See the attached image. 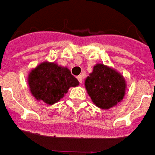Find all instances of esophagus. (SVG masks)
<instances>
[{
  "label": "esophagus",
  "instance_id": "esophagus-1",
  "mask_svg": "<svg viewBox=\"0 0 155 155\" xmlns=\"http://www.w3.org/2000/svg\"><path fill=\"white\" fill-rule=\"evenodd\" d=\"M77 79H78V81H79V82L81 84V83H82V80H83L82 75H79V76H77Z\"/></svg>",
  "mask_w": 155,
  "mask_h": 155
}]
</instances>
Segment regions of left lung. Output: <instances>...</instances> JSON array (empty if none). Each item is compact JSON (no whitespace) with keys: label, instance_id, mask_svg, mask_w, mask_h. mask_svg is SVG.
<instances>
[{"label":"left lung","instance_id":"left-lung-1","mask_svg":"<svg viewBox=\"0 0 155 155\" xmlns=\"http://www.w3.org/2000/svg\"><path fill=\"white\" fill-rule=\"evenodd\" d=\"M126 87L125 79L120 73L102 63L96 64L85 80V87L92 101L103 110L112 108L121 102Z\"/></svg>","mask_w":155,"mask_h":155}]
</instances>
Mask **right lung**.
Masks as SVG:
<instances>
[{"mask_svg":"<svg viewBox=\"0 0 155 155\" xmlns=\"http://www.w3.org/2000/svg\"><path fill=\"white\" fill-rule=\"evenodd\" d=\"M27 82L35 99L50 105L62 99L69 88L79 86L78 80L67 67L51 61H44L32 68Z\"/></svg>","mask_w":155,"mask_h":155,"instance_id":"obj_1","label":"right lung"}]
</instances>
